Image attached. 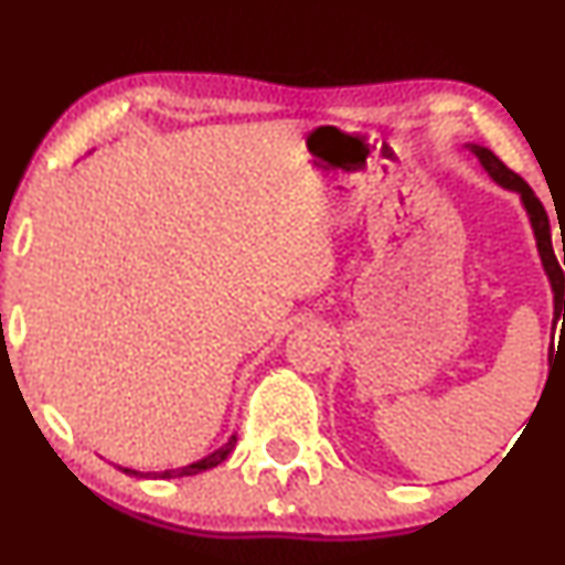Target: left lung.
<instances>
[{
  "instance_id": "obj_1",
  "label": "left lung",
  "mask_w": 565,
  "mask_h": 565,
  "mask_svg": "<svg viewBox=\"0 0 565 565\" xmlns=\"http://www.w3.org/2000/svg\"><path fill=\"white\" fill-rule=\"evenodd\" d=\"M468 148L472 153H476L478 161L483 164V170L489 172L499 185L510 188V191H515V193H521V201H523V206H526L531 228H534V236H536V249H540L542 265H544V270H547L550 284H553L555 321L563 316V323H565V276H563L561 263H557V257H555L553 231H550V217H547V212H544L542 201L534 196V191H531L529 183L521 178V174H515L508 164H504L502 159L494 157V151H489V148H483V146H468ZM563 265H565V246H563ZM550 355H553V353H550Z\"/></svg>"
}]
</instances>
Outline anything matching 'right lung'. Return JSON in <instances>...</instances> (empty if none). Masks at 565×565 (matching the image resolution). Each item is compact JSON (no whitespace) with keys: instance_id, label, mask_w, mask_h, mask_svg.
Here are the masks:
<instances>
[{"instance_id":"obj_1","label":"right lung","mask_w":565,"mask_h":565,"mask_svg":"<svg viewBox=\"0 0 565 565\" xmlns=\"http://www.w3.org/2000/svg\"><path fill=\"white\" fill-rule=\"evenodd\" d=\"M233 446H236V436L228 438V444L220 446L212 454H206L204 459H199V462H191L185 465V468H174V470H161V472H138V470H129V468H121V472H127V476H135V478H142V476H151V478H185V476H196L201 470H212L217 468L220 462H225L228 459V454L233 451Z\"/></svg>"}]
</instances>
